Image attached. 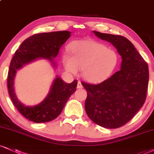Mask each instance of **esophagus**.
Returning <instances> with one entry per match:
<instances>
[{"label":"esophagus","instance_id":"esophagus-1","mask_svg":"<svg viewBox=\"0 0 154 154\" xmlns=\"http://www.w3.org/2000/svg\"><path fill=\"white\" fill-rule=\"evenodd\" d=\"M83 86L81 84V83L80 81H78V84H77V88H82Z\"/></svg>","mask_w":154,"mask_h":154}]
</instances>
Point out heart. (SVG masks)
I'll list each match as a JSON object with an SVG mask.
<instances>
[{
    "label": "heart",
    "instance_id": "heart-1",
    "mask_svg": "<svg viewBox=\"0 0 154 154\" xmlns=\"http://www.w3.org/2000/svg\"><path fill=\"white\" fill-rule=\"evenodd\" d=\"M70 54L62 56L63 65L68 73L75 74L81 68L83 77L90 82H99L112 73L118 63L117 54L102 43L78 41L70 46Z\"/></svg>",
    "mask_w": 154,
    "mask_h": 154
}]
</instances>
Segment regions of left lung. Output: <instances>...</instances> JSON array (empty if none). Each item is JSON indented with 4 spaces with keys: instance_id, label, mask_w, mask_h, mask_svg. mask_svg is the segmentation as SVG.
<instances>
[{
    "instance_id": "obj_1",
    "label": "left lung",
    "mask_w": 154,
    "mask_h": 154,
    "mask_svg": "<svg viewBox=\"0 0 154 154\" xmlns=\"http://www.w3.org/2000/svg\"><path fill=\"white\" fill-rule=\"evenodd\" d=\"M111 43L121 56V69L97 85L82 82L87 91L85 109L91 121L106 128H117L132 119L146 98L149 66L129 40L94 31Z\"/></svg>"
}]
</instances>
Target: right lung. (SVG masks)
I'll list each match as a JSON object with an SVG mask.
<instances>
[{
	"mask_svg": "<svg viewBox=\"0 0 154 154\" xmlns=\"http://www.w3.org/2000/svg\"><path fill=\"white\" fill-rule=\"evenodd\" d=\"M70 31H63L35 34L28 38L20 44L13 57L8 75V88L13 104L21 114L35 123L48 122L56 119L63 109L67 100L75 91L77 81L66 83L60 77L56 76L46 97L35 106H26L17 97L14 81L18 70L38 59H45L56 69L55 58L60 47L71 37Z\"/></svg>",
	"mask_w": 154,
	"mask_h": 154,
	"instance_id": "obj_1",
	"label": "right lung"
}]
</instances>
